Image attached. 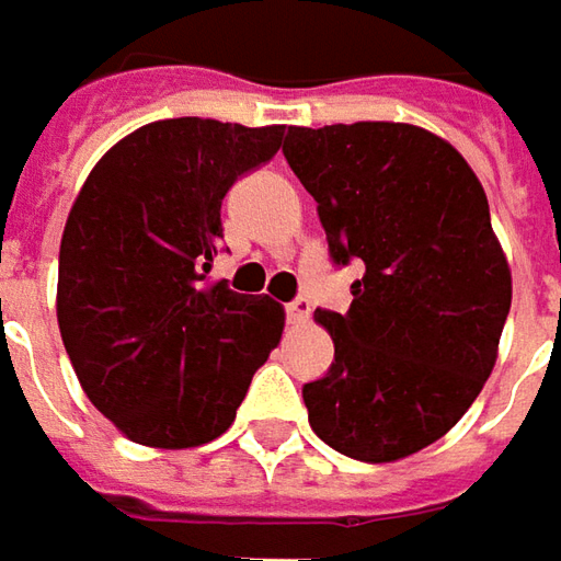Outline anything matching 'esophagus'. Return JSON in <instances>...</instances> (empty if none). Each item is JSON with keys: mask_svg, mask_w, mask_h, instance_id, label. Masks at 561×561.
<instances>
[{"mask_svg": "<svg viewBox=\"0 0 561 561\" xmlns=\"http://www.w3.org/2000/svg\"><path fill=\"white\" fill-rule=\"evenodd\" d=\"M309 314H312V302H309L306 296H299L296 302L287 306V318H290V324H306V321H309Z\"/></svg>", "mask_w": 561, "mask_h": 561, "instance_id": "1", "label": "esophagus"}]
</instances>
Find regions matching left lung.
I'll list each match as a JSON object with an SVG mask.
<instances>
[{
  "label": "left lung",
  "instance_id": "left-lung-1",
  "mask_svg": "<svg viewBox=\"0 0 561 561\" xmlns=\"http://www.w3.org/2000/svg\"><path fill=\"white\" fill-rule=\"evenodd\" d=\"M284 156L318 203L350 312L318 309L331 371L302 387L312 431L358 462L440 440L484 390L512 306L486 193L456 146L415 124L290 127Z\"/></svg>",
  "mask_w": 561,
  "mask_h": 561
}]
</instances>
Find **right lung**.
Masks as SVG:
<instances>
[{
  "label": "right lung",
  "mask_w": 561,
  "mask_h": 561,
  "mask_svg": "<svg viewBox=\"0 0 561 561\" xmlns=\"http://www.w3.org/2000/svg\"><path fill=\"white\" fill-rule=\"evenodd\" d=\"M284 124H142L90 171L61 233L55 314L83 393L127 440L221 437L284 334L268 296L205 284L221 199L280 149Z\"/></svg>",
  "instance_id": "obj_1"
}]
</instances>
